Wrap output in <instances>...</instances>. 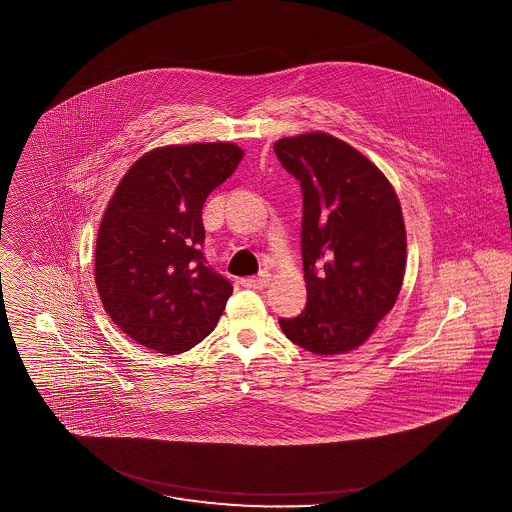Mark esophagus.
I'll use <instances>...</instances> for the list:
<instances>
[{
	"label": "esophagus",
	"mask_w": 512,
	"mask_h": 512,
	"mask_svg": "<svg viewBox=\"0 0 512 512\" xmlns=\"http://www.w3.org/2000/svg\"><path fill=\"white\" fill-rule=\"evenodd\" d=\"M270 284V274H259V276H249L242 280V286L251 287V289H263Z\"/></svg>",
	"instance_id": "esophagus-1"
}]
</instances>
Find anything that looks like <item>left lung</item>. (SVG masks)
<instances>
[{
	"label": "left lung",
	"mask_w": 512,
	"mask_h": 512,
	"mask_svg": "<svg viewBox=\"0 0 512 512\" xmlns=\"http://www.w3.org/2000/svg\"><path fill=\"white\" fill-rule=\"evenodd\" d=\"M274 152L301 183L307 307L280 318L287 339L314 354L364 345L394 307L406 272V226L383 171L350 144L312 131Z\"/></svg>",
	"instance_id": "obj_1"
}]
</instances>
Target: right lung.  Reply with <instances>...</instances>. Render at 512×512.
Segmentation results:
<instances>
[{"instance_id": "add662e5", "label": "right lung", "mask_w": 512, "mask_h": 512, "mask_svg": "<svg viewBox=\"0 0 512 512\" xmlns=\"http://www.w3.org/2000/svg\"><path fill=\"white\" fill-rule=\"evenodd\" d=\"M242 158L234 143L154 148L106 205L95 284L112 322L139 345L181 354L217 326L232 286L205 265L202 207Z\"/></svg>"}]
</instances>
